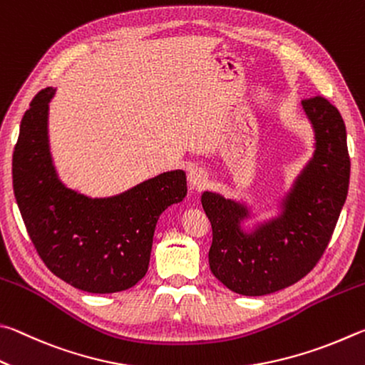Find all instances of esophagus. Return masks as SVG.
Masks as SVG:
<instances>
[{"label": "esophagus", "mask_w": 365, "mask_h": 365, "mask_svg": "<svg viewBox=\"0 0 365 365\" xmlns=\"http://www.w3.org/2000/svg\"><path fill=\"white\" fill-rule=\"evenodd\" d=\"M187 181L190 184V187L205 186V182L208 181L207 171L203 168H199V166H194V168H190L187 173Z\"/></svg>", "instance_id": "1"}]
</instances>
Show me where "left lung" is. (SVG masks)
<instances>
[{"label":"left lung","instance_id":"8db88e82","mask_svg":"<svg viewBox=\"0 0 365 365\" xmlns=\"http://www.w3.org/2000/svg\"><path fill=\"white\" fill-rule=\"evenodd\" d=\"M302 106L314 133V153L274 218L245 229L242 222L253 218L247 202L212 190L202 194L213 229L210 269L239 295H269L303 279L327 248L346 200L351 162L341 115L321 96Z\"/></svg>","mask_w":365,"mask_h":365}]
</instances>
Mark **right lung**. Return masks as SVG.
<instances>
[{"mask_svg":"<svg viewBox=\"0 0 365 365\" xmlns=\"http://www.w3.org/2000/svg\"><path fill=\"white\" fill-rule=\"evenodd\" d=\"M54 88L31 101L12 153V186L22 220L51 272L75 289H131L149 267L157 221L187 194L186 171L173 170L112 197H89L61 181L49 145Z\"/></svg>","mask_w":365,"mask_h":365,"instance_id":"right-lung-1","label":"right lung"}]
</instances>
